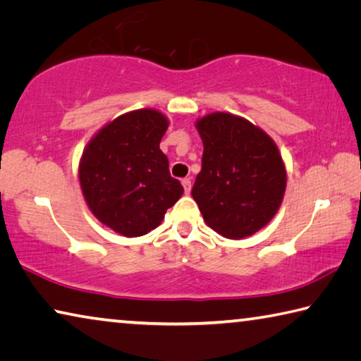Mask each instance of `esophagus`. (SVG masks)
I'll return each instance as SVG.
<instances>
[{
	"mask_svg": "<svg viewBox=\"0 0 361 361\" xmlns=\"http://www.w3.org/2000/svg\"><path fill=\"white\" fill-rule=\"evenodd\" d=\"M182 185H184L185 193H190V190H192V180H190V179H184V180H182Z\"/></svg>",
	"mask_w": 361,
	"mask_h": 361,
	"instance_id": "esophagus-1",
	"label": "esophagus"
}]
</instances>
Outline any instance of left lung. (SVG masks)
<instances>
[{"mask_svg":"<svg viewBox=\"0 0 361 361\" xmlns=\"http://www.w3.org/2000/svg\"><path fill=\"white\" fill-rule=\"evenodd\" d=\"M195 126L203 140L192 197L206 226L230 240L264 228L280 209L286 166L270 135L246 118L214 111Z\"/></svg>","mask_w":361,"mask_h":361,"instance_id":"left-lung-1","label":"left lung"}]
</instances>
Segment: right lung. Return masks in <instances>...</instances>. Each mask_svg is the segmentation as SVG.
<instances>
[{
	"instance_id": "1",
	"label": "right lung",
	"mask_w": 361,
	"mask_h": 361,
	"mask_svg": "<svg viewBox=\"0 0 361 361\" xmlns=\"http://www.w3.org/2000/svg\"><path fill=\"white\" fill-rule=\"evenodd\" d=\"M168 126L161 111L133 110L100 128L82 150L78 179L87 208L128 238L157 228L184 193L159 150Z\"/></svg>"
}]
</instances>
